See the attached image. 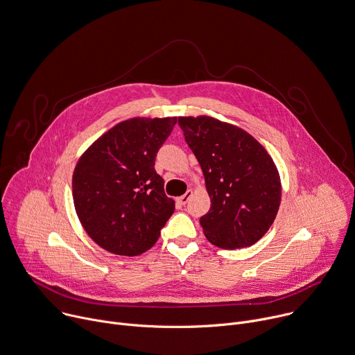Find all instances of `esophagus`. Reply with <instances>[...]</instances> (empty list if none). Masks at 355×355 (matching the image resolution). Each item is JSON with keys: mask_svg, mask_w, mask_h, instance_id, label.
Here are the masks:
<instances>
[{"mask_svg": "<svg viewBox=\"0 0 355 355\" xmlns=\"http://www.w3.org/2000/svg\"><path fill=\"white\" fill-rule=\"evenodd\" d=\"M191 194H193V191L191 190H187L186 191V194H183V196H180V197H178V202L179 204H182V205H184V204H187V201L190 200V197H191Z\"/></svg>", "mask_w": 355, "mask_h": 355, "instance_id": "obj_1", "label": "esophagus"}]
</instances>
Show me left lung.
Here are the masks:
<instances>
[{
	"mask_svg": "<svg viewBox=\"0 0 355 355\" xmlns=\"http://www.w3.org/2000/svg\"><path fill=\"white\" fill-rule=\"evenodd\" d=\"M178 123L211 198L209 211L200 218L204 235L230 250L254 245L270 230L281 201L271 157L236 125L208 116L179 117Z\"/></svg>",
	"mask_w": 355,
	"mask_h": 355,
	"instance_id": "8db88e82",
	"label": "left lung"
}]
</instances>
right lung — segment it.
<instances>
[{
	"label": "right lung",
	"instance_id": "1",
	"mask_svg": "<svg viewBox=\"0 0 355 355\" xmlns=\"http://www.w3.org/2000/svg\"><path fill=\"white\" fill-rule=\"evenodd\" d=\"M178 117L119 123L84 153L73 175V198L87 234L105 250L138 256L151 249L172 217L155 158Z\"/></svg>",
	"mask_w": 355,
	"mask_h": 355
}]
</instances>
